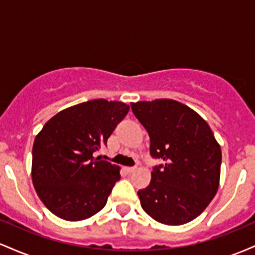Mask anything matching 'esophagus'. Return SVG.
Here are the masks:
<instances>
[{
  "instance_id": "esophagus-1",
  "label": "esophagus",
  "mask_w": 255,
  "mask_h": 255,
  "mask_svg": "<svg viewBox=\"0 0 255 255\" xmlns=\"http://www.w3.org/2000/svg\"><path fill=\"white\" fill-rule=\"evenodd\" d=\"M135 170H136L135 166H127V168H126V171H127L128 174H131V172H134Z\"/></svg>"
}]
</instances>
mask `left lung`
<instances>
[{
	"label": "left lung",
	"instance_id": "1",
	"mask_svg": "<svg viewBox=\"0 0 255 255\" xmlns=\"http://www.w3.org/2000/svg\"><path fill=\"white\" fill-rule=\"evenodd\" d=\"M150 136L154 165L151 182L139 189L140 204L150 217L166 225L197 218L215 198L222 152L211 128L194 110L172 99L130 104Z\"/></svg>",
	"mask_w": 255,
	"mask_h": 255
}]
</instances>
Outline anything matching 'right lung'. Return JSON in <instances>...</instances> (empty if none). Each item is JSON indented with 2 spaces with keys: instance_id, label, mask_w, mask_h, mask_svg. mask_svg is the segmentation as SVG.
I'll return each instance as SVG.
<instances>
[{
  "instance_id": "obj_1",
  "label": "right lung",
  "mask_w": 255,
  "mask_h": 255,
  "mask_svg": "<svg viewBox=\"0 0 255 255\" xmlns=\"http://www.w3.org/2000/svg\"><path fill=\"white\" fill-rule=\"evenodd\" d=\"M129 111L122 102L93 99L56 114L32 148V181L43 204L57 217L83 221L101 211L120 168L93 157Z\"/></svg>"
}]
</instances>
